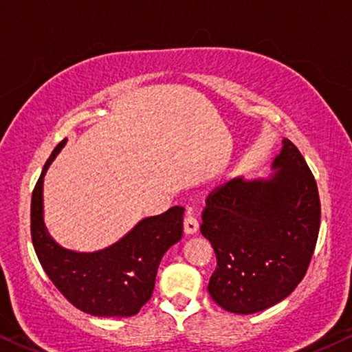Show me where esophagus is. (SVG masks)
Segmentation results:
<instances>
[{
    "mask_svg": "<svg viewBox=\"0 0 352 352\" xmlns=\"http://www.w3.org/2000/svg\"><path fill=\"white\" fill-rule=\"evenodd\" d=\"M184 229H185V234H188V235L197 234L198 229H199V222H198L197 217L191 216V214L186 216L185 221H184Z\"/></svg>",
    "mask_w": 352,
    "mask_h": 352,
    "instance_id": "obj_1",
    "label": "esophagus"
}]
</instances>
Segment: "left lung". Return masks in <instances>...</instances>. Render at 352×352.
<instances>
[{"label": "left lung", "instance_id": "8db88e82", "mask_svg": "<svg viewBox=\"0 0 352 352\" xmlns=\"http://www.w3.org/2000/svg\"><path fill=\"white\" fill-rule=\"evenodd\" d=\"M273 168L268 180L234 179L206 198L199 229L217 260L208 291L228 312H261L286 299L317 245L322 208L304 155L283 140Z\"/></svg>", "mask_w": 352, "mask_h": 352}]
</instances>
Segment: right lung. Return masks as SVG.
<instances>
[{"label": "right lung", "mask_w": 352, "mask_h": 352, "mask_svg": "<svg viewBox=\"0 0 352 352\" xmlns=\"http://www.w3.org/2000/svg\"><path fill=\"white\" fill-rule=\"evenodd\" d=\"M65 140L53 149L32 191L30 235L50 281L76 309L94 317H131L151 299L164 253L184 234L185 208L146 217L105 250L78 253L61 248L43 224V175Z\"/></svg>", "instance_id": "obj_1"}]
</instances>
